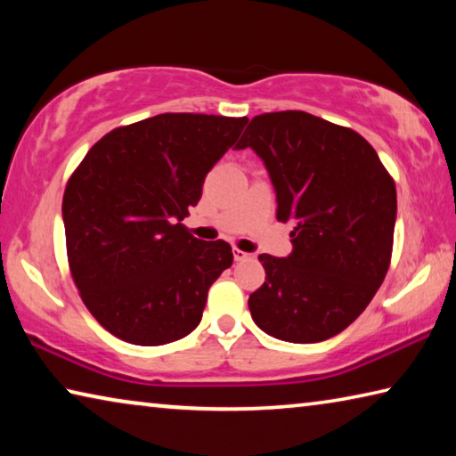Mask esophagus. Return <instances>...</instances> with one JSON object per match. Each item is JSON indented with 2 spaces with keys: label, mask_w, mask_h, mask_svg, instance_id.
Listing matches in <instances>:
<instances>
[{
  "label": "esophagus",
  "mask_w": 456,
  "mask_h": 456,
  "mask_svg": "<svg viewBox=\"0 0 456 456\" xmlns=\"http://www.w3.org/2000/svg\"><path fill=\"white\" fill-rule=\"evenodd\" d=\"M233 257H235V261H245V259H251L253 256L247 251H241V249H233Z\"/></svg>",
  "instance_id": "esophagus-1"
}]
</instances>
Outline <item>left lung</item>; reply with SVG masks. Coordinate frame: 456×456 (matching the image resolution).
Masks as SVG:
<instances>
[{
  "instance_id": "obj_1",
  "label": "left lung",
  "mask_w": 456,
  "mask_h": 456,
  "mask_svg": "<svg viewBox=\"0 0 456 456\" xmlns=\"http://www.w3.org/2000/svg\"><path fill=\"white\" fill-rule=\"evenodd\" d=\"M247 146L272 179L277 219L293 225L288 257L259 256L251 318L283 342H323L366 310L388 272L395 181L366 138L302 110L259 114L237 149Z\"/></svg>"
}]
</instances>
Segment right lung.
Listing matches in <instances>:
<instances>
[{
	"label": "right lung",
	"instance_id": "1",
	"mask_svg": "<svg viewBox=\"0 0 456 456\" xmlns=\"http://www.w3.org/2000/svg\"><path fill=\"white\" fill-rule=\"evenodd\" d=\"M245 125V117L157 114L100 138L70 176L61 200L70 272L112 336L163 346L199 326L233 253L181 221Z\"/></svg>",
	"mask_w": 456,
	"mask_h": 456
}]
</instances>
